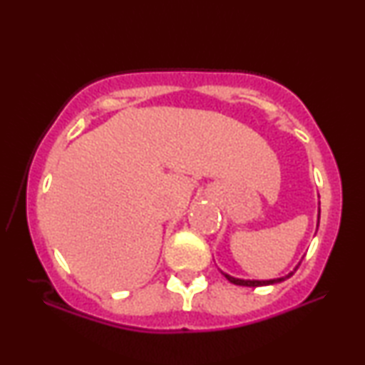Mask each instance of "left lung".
<instances>
[{
  "label": "left lung",
  "mask_w": 365,
  "mask_h": 365,
  "mask_svg": "<svg viewBox=\"0 0 365 365\" xmlns=\"http://www.w3.org/2000/svg\"><path fill=\"white\" fill-rule=\"evenodd\" d=\"M321 204V202H319ZM319 219H321V207H319V214H317V226H319ZM301 266V261H299V264L296 267H294V271H291L289 274H286V276H282V277H276V279H266V281H257V279H239V277H234V276H229V274H226V272H222L224 274V277L227 279L229 282H232V284H236V286H246V287H259V286H271V284H277V282H282V281H286V279H289L292 276L294 272L297 271V267Z\"/></svg>",
  "instance_id": "obj_1"
}]
</instances>
